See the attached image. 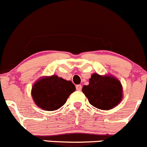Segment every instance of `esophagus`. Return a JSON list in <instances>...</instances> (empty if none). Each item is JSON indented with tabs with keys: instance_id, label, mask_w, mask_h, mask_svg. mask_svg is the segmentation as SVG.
<instances>
[{
	"instance_id": "1",
	"label": "esophagus",
	"mask_w": 147,
	"mask_h": 147,
	"mask_svg": "<svg viewBox=\"0 0 147 147\" xmlns=\"http://www.w3.org/2000/svg\"><path fill=\"white\" fill-rule=\"evenodd\" d=\"M76 90H78V91H81V88H82V86H81V85H76Z\"/></svg>"
}]
</instances>
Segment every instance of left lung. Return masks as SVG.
<instances>
[{
	"mask_svg": "<svg viewBox=\"0 0 147 147\" xmlns=\"http://www.w3.org/2000/svg\"><path fill=\"white\" fill-rule=\"evenodd\" d=\"M82 91L91 105L102 110L117 107L123 97L122 86L117 78L98 74H92L89 84L84 85Z\"/></svg>",
	"mask_w": 147,
	"mask_h": 147,
	"instance_id": "8db88e82",
	"label": "left lung"
}]
</instances>
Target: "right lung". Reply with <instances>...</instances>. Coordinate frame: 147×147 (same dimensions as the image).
<instances>
[{
    "instance_id": "1",
    "label": "right lung",
    "mask_w": 147,
    "mask_h": 147,
    "mask_svg": "<svg viewBox=\"0 0 147 147\" xmlns=\"http://www.w3.org/2000/svg\"><path fill=\"white\" fill-rule=\"evenodd\" d=\"M76 87L71 81L56 75L43 77L32 87L31 95L35 104L46 111H55L63 106Z\"/></svg>"
}]
</instances>
